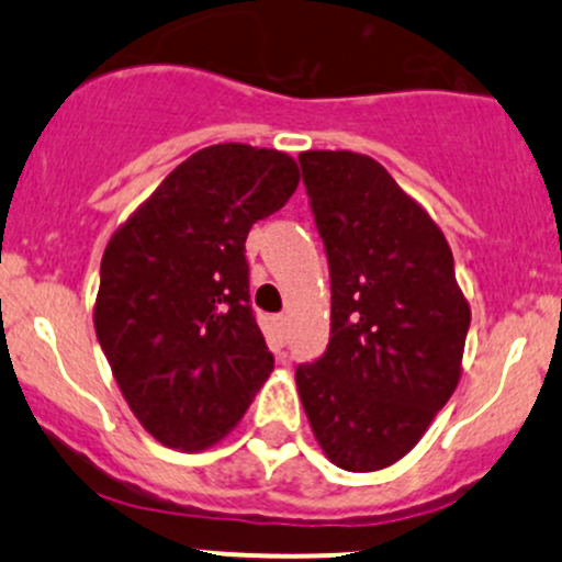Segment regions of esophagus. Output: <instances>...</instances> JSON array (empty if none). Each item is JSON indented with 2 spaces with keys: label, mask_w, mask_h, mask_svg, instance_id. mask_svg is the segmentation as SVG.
Returning a JSON list of instances; mask_svg holds the SVG:
<instances>
[{
  "label": "esophagus",
  "mask_w": 562,
  "mask_h": 562,
  "mask_svg": "<svg viewBox=\"0 0 562 562\" xmlns=\"http://www.w3.org/2000/svg\"><path fill=\"white\" fill-rule=\"evenodd\" d=\"M272 330L277 335V340H280V344H285V340H288V317H285V314H274Z\"/></svg>",
  "instance_id": "esophagus-1"
}]
</instances>
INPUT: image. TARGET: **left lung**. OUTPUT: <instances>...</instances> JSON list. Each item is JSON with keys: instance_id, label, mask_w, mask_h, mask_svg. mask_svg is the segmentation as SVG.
I'll use <instances>...</instances> for the list:
<instances>
[{"instance_id": "8db88e82", "label": "left lung", "mask_w": 562, "mask_h": 562, "mask_svg": "<svg viewBox=\"0 0 562 562\" xmlns=\"http://www.w3.org/2000/svg\"><path fill=\"white\" fill-rule=\"evenodd\" d=\"M330 263V344L295 383L322 451L351 473L420 441L460 380L470 306L443 232L378 160L299 156Z\"/></svg>"}]
</instances>
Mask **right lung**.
I'll list each match as a JSON object with an SVG mask.
<instances>
[{
	"mask_svg": "<svg viewBox=\"0 0 562 562\" xmlns=\"http://www.w3.org/2000/svg\"><path fill=\"white\" fill-rule=\"evenodd\" d=\"M295 187L299 166L285 153L211 145L108 243L97 340L142 428L166 447L216 443L274 370L250 308L245 237Z\"/></svg>",
	"mask_w": 562,
	"mask_h": 562,
	"instance_id": "add662e5",
	"label": "right lung"
}]
</instances>
